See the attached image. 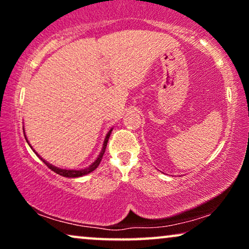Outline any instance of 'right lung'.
<instances>
[{
	"mask_svg": "<svg viewBox=\"0 0 249 249\" xmlns=\"http://www.w3.org/2000/svg\"><path fill=\"white\" fill-rule=\"evenodd\" d=\"M111 131H112V129H111L110 131L107 132V137H105V141H104V144H103V148H102V152H101L100 156H98L97 160L93 163V164L89 165V166H88V168H86V169H83V170H66V169H59V168H56V166H53L52 164H50V163H47L46 161H44V160H43L42 158H40L39 155H38V156H39V159H42L43 162L45 163V164H46L47 166H49V168H50L51 170H52V171H54L55 173H57V175H60V176H62V177H67V178H77V177H81V176L88 175V173H90L91 171H94V170L96 169L98 165H100V163H101V161H102V158H103V155H104L105 148H107L108 138H110ZM26 141H27V139H26ZM28 144H29V142H28ZM30 147H32V146H30ZM33 151H34V149H33ZM34 152H35V151H34ZM36 154H37V153H36Z\"/></svg>",
	"mask_w": 249,
	"mask_h": 249,
	"instance_id": "1",
	"label": "right lung"
}]
</instances>
